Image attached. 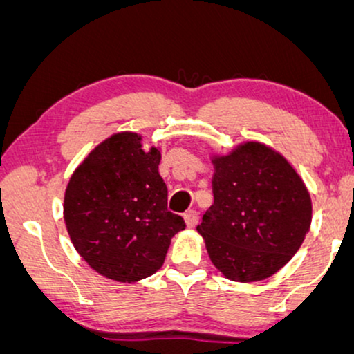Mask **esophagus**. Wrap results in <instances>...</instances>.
Masks as SVG:
<instances>
[{
  "label": "esophagus",
  "mask_w": 354,
  "mask_h": 354,
  "mask_svg": "<svg viewBox=\"0 0 354 354\" xmlns=\"http://www.w3.org/2000/svg\"><path fill=\"white\" fill-rule=\"evenodd\" d=\"M183 217H185V222H187L188 227H196L198 221H200V216H198V212L195 209L187 211L185 214H183Z\"/></svg>",
  "instance_id": "esophagus-1"
}]
</instances>
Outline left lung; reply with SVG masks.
Returning <instances> with one entry per match:
<instances>
[{
	"label": "left lung",
	"instance_id": "8db88e82",
	"mask_svg": "<svg viewBox=\"0 0 354 354\" xmlns=\"http://www.w3.org/2000/svg\"><path fill=\"white\" fill-rule=\"evenodd\" d=\"M214 205L196 227L212 264L235 282L282 269L311 225V198L287 159L250 142L214 159Z\"/></svg>",
	"mask_w": 354,
	"mask_h": 354
}]
</instances>
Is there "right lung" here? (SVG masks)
<instances>
[{
    "mask_svg": "<svg viewBox=\"0 0 354 354\" xmlns=\"http://www.w3.org/2000/svg\"><path fill=\"white\" fill-rule=\"evenodd\" d=\"M137 133L104 140L72 174L64 221L77 253L104 277L137 282L161 269L171 239L185 229L167 209L161 153Z\"/></svg>",
    "mask_w": 354,
    "mask_h": 354,
    "instance_id": "right-lung-1",
    "label": "right lung"
}]
</instances>
